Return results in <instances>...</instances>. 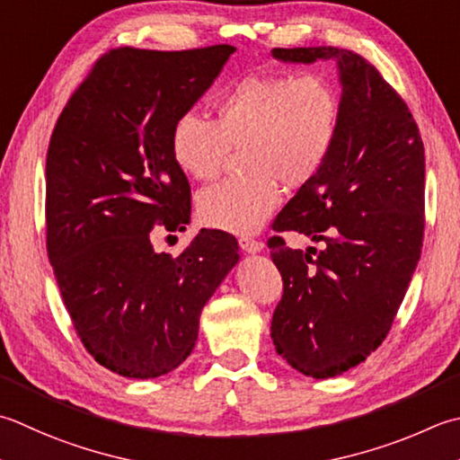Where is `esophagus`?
<instances>
[{
  "label": "esophagus",
  "mask_w": 460,
  "mask_h": 460,
  "mask_svg": "<svg viewBox=\"0 0 460 460\" xmlns=\"http://www.w3.org/2000/svg\"><path fill=\"white\" fill-rule=\"evenodd\" d=\"M239 245H241V249L245 251V253H261V251L265 249V245L261 241H257V239H251V237H241L239 239Z\"/></svg>",
  "instance_id": "34e87169"
}]
</instances>
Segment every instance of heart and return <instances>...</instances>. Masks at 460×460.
Listing matches in <instances>:
<instances>
[{"label": "heart", "instance_id": "heart-1", "mask_svg": "<svg viewBox=\"0 0 460 460\" xmlns=\"http://www.w3.org/2000/svg\"><path fill=\"white\" fill-rule=\"evenodd\" d=\"M215 115L179 117L171 155L187 177L211 181L229 149L243 147L247 173L205 189L197 209L215 229L253 235L277 209L279 181L301 187L325 165L341 128V95L321 74L249 75L217 99Z\"/></svg>", "mask_w": 460, "mask_h": 460}]
</instances>
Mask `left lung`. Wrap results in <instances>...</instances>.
Returning a JSON list of instances; mask_svg holds the SVG:
<instances>
[{
    "instance_id": "8db88e82",
    "label": "left lung",
    "mask_w": 460,
    "mask_h": 460,
    "mask_svg": "<svg viewBox=\"0 0 460 460\" xmlns=\"http://www.w3.org/2000/svg\"><path fill=\"white\" fill-rule=\"evenodd\" d=\"M271 56L332 59L339 71L335 147L273 225L325 247L317 253L269 239L283 277L273 345L305 376L329 379L383 343L407 293L425 229V149L407 103L361 56L337 48H277Z\"/></svg>"
}]
</instances>
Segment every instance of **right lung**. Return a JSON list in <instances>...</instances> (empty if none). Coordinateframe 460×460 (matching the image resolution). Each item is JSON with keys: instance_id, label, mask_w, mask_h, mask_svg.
I'll list each match as a JSON object with an SVG mask.
<instances>
[{"instance_id": "right-lung-1", "label": "right lung", "mask_w": 460, "mask_h": 460, "mask_svg": "<svg viewBox=\"0 0 460 460\" xmlns=\"http://www.w3.org/2000/svg\"><path fill=\"white\" fill-rule=\"evenodd\" d=\"M233 45L119 48L95 63L48 149V255L81 343L128 379H155L191 355L205 303L239 263L235 237L201 231L179 257L155 225L185 231L191 189L171 129L205 95Z\"/></svg>"}]
</instances>
